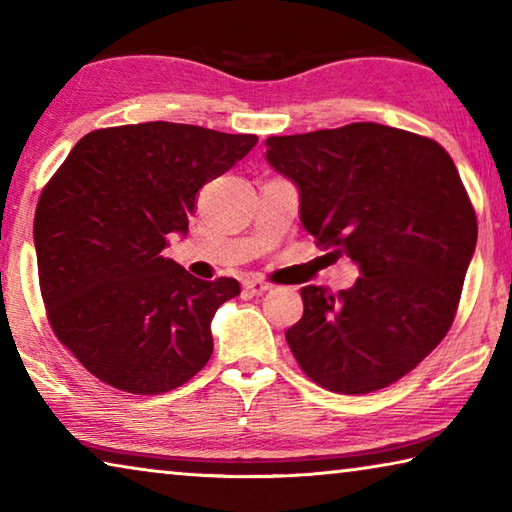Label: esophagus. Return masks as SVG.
Returning <instances> with one entry per match:
<instances>
[{
	"mask_svg": "<svg viewBox=\"0 0 512 512\" xmlns=\"http://www.w3.org/2000/svg\"><path fill=\"white\" fill-rule=\"evenodd\" d=\"M244 289L248 293H253V296H259V293H264V291L271 289V284L264 282V280H259V277H246Z\"/></svg>",
	"mask_w": 512,
	"mask_h": 512,
	"instance_id": "esophagus-1",
	"label": "esophagus"
}]
</instances>
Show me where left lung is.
I'll return each instance as SVG.
<instances>
[{
	"mask_svg": "<svg viewBox=\"0 0 512 512\" xmlns=\"http://www.w3.org/2000/svg\"><path fill=\"white\" fill-rule=\"evenodd\" d=\"M266 160L298 187L309 235L361 273L336 296L302 287L293 357L334 393L395 384L445 339L474 255L476 214L454 160L429 137L372 121L268 137Z\"/></svg>",
	"mask_w": 512,
	"mask_h": 512,
	"instance_id": "1",
	"label": "left lung"
}]
</instances>
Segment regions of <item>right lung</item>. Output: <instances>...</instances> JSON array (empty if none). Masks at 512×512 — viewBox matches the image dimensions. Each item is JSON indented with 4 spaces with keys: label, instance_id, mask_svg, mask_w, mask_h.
Masks as SVG:
<instances>
[{
    "label": "right lung",
    "instance_id": "obj_1",
    "mask_svg": "<svg viewBox=\"0 0 512 512\" xmlns=\"http://www.w3.org/2000/svg\"><path fill=\"white\" fill-rule=\"evenodd\" d=\"M257 135L146 121L92 131L47 187L33 221L40 291L58 341L108 386L162 395L212 357V318L239 282L198 280L164 257L187 235L198 189Z\"/></svg>",
    "mask_w": 512,
    "mask_h": 512
}]
</instances>
